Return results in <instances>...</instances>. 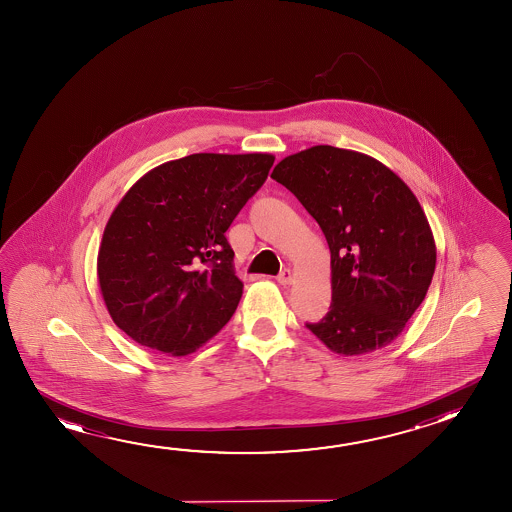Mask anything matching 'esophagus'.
I'll list each match as a JSON object with an SVG mask.
<instances>
[{
    "instance_id": "34e87169",
    "label": "esophagus",
    "mask_w": 512,
    "mask_h": 512,
    "mask_svg": "<svg viewBox=\"0 0 512 512\" xmlns=\"http://www.w3.org/2000/svg\"><path fill=\"white\" fill-rule=\"evenodd\" d=\"M278 284L287 285L293 282V273H291V269H282L280 273H278Z\"/></svg>"
}]
</instances>
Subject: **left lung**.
Wrapping results in <instances>:
<instances>
[{"instance_id":"1","label":"left lung","mask_w":512,"mask_h":512,"mask_svg":"<svg viewBox=\"0 0 512 512\" xmlns=\"http://www.w3.org/2000/svg\"><path fill=\"white\" fill-rule=\"evenodd\" d=\"M271 178L318 221L330 248V310L305 327L341 355L393 343L436 269L434 235L411 189L377 159L327 144L280 160Z\"/></svg>"}]
</instances>
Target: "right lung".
I'll return each mask as SVG.
<instances>
[{
  "label": "right lung",
  "mask_w": 512,
  "mask_h": 512,
  "mask_svg": "<svg viewBox=\"0 0 512 512\" xmlns=\"http://www.w3.org/2000/svg\"><path fill=\"white\" fill-rule=\"evenodd\" d=\"M273 162L269 153H194L130 187L98 253L101 296L126 336L182 357L227 325L243 282L225 232Z\"/></svg>",
  "instance_id": "obj_1"
}]
</instances>
